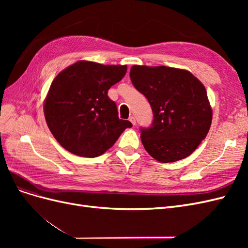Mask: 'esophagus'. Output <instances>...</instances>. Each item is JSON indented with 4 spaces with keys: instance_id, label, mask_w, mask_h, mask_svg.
Listing matches in <instances>:
<instances>
[{
    "instance_id": "obj_1",
    "label": "esophagus",
    "mask_w": 248,
    "mask_h": 248,
    "mask_svg": "<svg viewBox=\"0 0 248 248\" xmlns=\"http://www.w3.org/2000/svg\"><path fill=\"white\" fill-rule=\"evenodd\" d=\"M129 121H130L133 125H136V118H134V116H130V117H129Z\"/></svg>"
}]
</instances>
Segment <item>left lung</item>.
<instances>
[{
	"label": "left lung",
	"mask_w": 248,
	"mask_h": 248,
	"mask_svg": "<svg viewBox=\"0 0 248 248\" xmlns=\"http://www.w3.org/2000/svg\"><path fill=\"white\" fill-rule=\"evenodd\" d=\"M130 78L153 110V123L140 140L154 159L168 163L189 156L206 138L212 108L202 82L189 71L133 65Z\"/></svg>",
	"instance_id": "1"
}]
</instances>
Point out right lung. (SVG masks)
<instances>
[{
  "mask_svg": "<svg viewBox=\"0 0 248 248\" xmlns=\"http://www.w3.org/2000/svg\"><path fill=\"white\" fill-rule=\"evenodd\" d=\"M126 71V65L78 61L52 80L44 116L52 136L67 151L91 158L102 155L132 126L119 119L116 103L108 96Z\"/></svg>",
  "mask_w": 248,
  "mask_h": 248,
  "instance_id": "obj_1",
  "label": "right lung"
}]
</instances>
